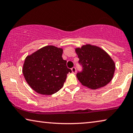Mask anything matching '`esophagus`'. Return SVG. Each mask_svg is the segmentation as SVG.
I'll list each match as a JSON object with an SVG mask.
<instances>
[{"mask_svg": "<svg viewBox=\"0 0 133 133\" xmlns=\"http://www.w3.org/2000/svg\"><path fill=\"white\" fill-rule=\"evenodd\" d=\"M71 71H72L73 73H76V69L75 67H73L71 68Z\"/></svg>", "mask_w": 133, "mask_h": 133, "instance_id": "1", "label": "esophagus"}]
</instances>
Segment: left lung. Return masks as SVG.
<instances>
[{"mask_svg": "<svg viewBox=\"0 0 133 133\" xmlns=\"http://www.w3.org/2000/svg\"><path fill=\"white\" fill-rule=\"evenodd\" d=\"M75 51L83 70L76 75L82 85L92 89L104 87L112 79L115 72V63L109 54L102 48L86 44L76 48Z\"/></svg>", "mask_w": 133, "mask_h": 133, "instance_id": "left-lung-1", "label": "left lung"}]
</instances>
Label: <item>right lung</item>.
<instances>
[{
	"label": "right lung",
	"instance_id": "1",
	"mask_svg": "<svg viewBox=\"0 0 133 133\" xmlns=\"http://www.w3.org/2000/svg\"><path fill=\"white\" fill-rule=\"evenodd\" d=\"M63 49L53 45L40 48L25 58L22 73L27 83L39 94L50 95L63 87L71 69L62 58Z\"/></svg>",
	"mask_w": 133,
	"mask_h": 133
}]
</instances>
